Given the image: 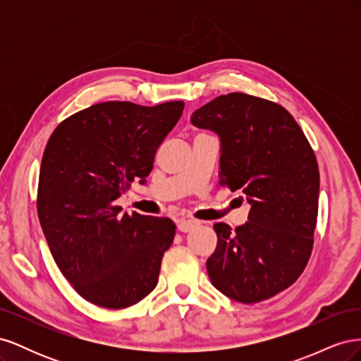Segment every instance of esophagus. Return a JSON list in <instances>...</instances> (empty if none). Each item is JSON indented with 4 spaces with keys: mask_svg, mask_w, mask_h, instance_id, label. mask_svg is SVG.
<instances>
[{
    "mask_svg": "<svg viewBox=\"0 0 361 361\" xmlns=\"http://www.w3.org/2000/svg\"><path fill=\"white\" fill-rule=\"evenodd\" d=\"M200 224V221H197V220H192V218H185V220H182L179 224H178V228L180 232H191L192 228H195Z\"/></svg>",
    "mask_w": 361,
    "mask_h": 361,
    "instance_id": "obj_1",
    "label": "esophagus"
}]
</instances>
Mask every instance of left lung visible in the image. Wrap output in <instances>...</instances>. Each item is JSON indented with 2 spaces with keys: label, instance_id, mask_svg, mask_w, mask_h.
I'll use <instances>...</instances> for the list:
<instances>
[{
  "label": "left lung",
  "instance_id": "1",
  "mask_svg": "<svg viewBox=\"0 0 361 361\" xmlns=\"http://www.w3.org/2000/svg\"><path fill=\"white\" fill-rule=\"evenodd\" d=\"M191 123L220 138V183L241 190L251 206L235 231L214 224L207 276L239 302L274 297L301 276L313 247L319 170L309 141L281 105L245 93L215 97Z\"/></svg>",
  "mask_w": 361,
  "mask_h": 361
}]
</instances>
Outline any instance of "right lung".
Instances as JSON below:
<instances>
[{
	"instance_id": "obj_1",
	"label": "right lung",
	"mask_w": 361,
	"mask_h": 361,
	"mask_svg": "<svg viewBox=\"0 0 361 361\" xmlns=\"http://www.w3.org/2000/svg\"><path fill=\"white\" fill-rule=\"evenodd\" d=\"M183 106L97 104L61 122L48 141L39 220L61 274L87 301L125 309L157 286L176 226L170 218L120 215L114 202L134 180L146 183Z\"/></svg>"
}]
</instances>
